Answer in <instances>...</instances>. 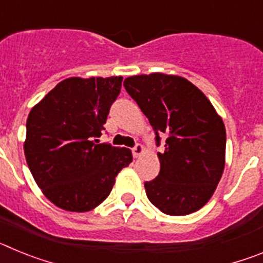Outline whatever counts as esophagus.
Returning a JSON list of instances; mask_svg holds the SVG:
<instances>
[{"instance_id":"1","label":"esophagus","mask_w":263,"mask_h":263,"mask_svg":"<svg viewBox=\"0 0 263 263\" xmlns=\"http://www.w3.org/2000/svg\"><path fill=\"white\" fill-rule=\"evenodd\" d=\"M132 152H133V157L134 158H138V157H141L143 153H145V147H143L142 145H139V143H138V145L134 146Z\"/></svg>"}]
</instances>
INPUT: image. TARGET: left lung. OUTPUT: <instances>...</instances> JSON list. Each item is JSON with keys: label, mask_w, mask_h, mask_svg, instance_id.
<instances>
[{"label": "left lung", "mask_w": 263, "mask_h": 263, "mask_svg": "<svg viewBox=\"0 0 263 263\" xmlns=\"http://www.w3.org/2000/svg\"><path fill=\"white\" fill-rule=\"evenodd\" d=\"M124 87L157 134L167 136L158 153L159 175L145 183L146 195L166 215L196 212L212 197L225 167L227 133L205 95L182 76L136 75Z\"/></svg>", "instance_id": "8db88e82"}]
</instances>
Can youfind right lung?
I'll list each match as a JSON object with an SVG mask.
<instances>
[{
  "instance_id": "1",
  "label": "right lung",
  "mask_w": 263,
  "mask_h": 263,
  "mask_svg": "<svg viewBox=\"0 0 263 263\" xmlns=\"http://www.w3.org/2000/svg\"><path fill=\"white\" fill-rule=\"evenodd\" d=\"M121 84L122 76L68 78L30 110L23 143L27 166L43 195L62 210L96 208L133 160L129 148L96 139Z\"/></svg>"
}]
</instances>
